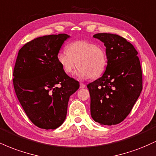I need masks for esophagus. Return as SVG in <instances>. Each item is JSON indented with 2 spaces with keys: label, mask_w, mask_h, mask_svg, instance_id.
Masks as SVG:
<instances>
[{
  "label": "esophagus",
  "mask_w": 156,
  "mask_h": 156,
  "mask_svg": "<svg viewBox=\"0 0 156 156\" xmlns=\"http://www.w3.org/2000/svg\"><path fill=\"white\" fill-rule=\"evenodd\" d=\"M86 87V85L84 83H80V89H83V88H85Z\"/></svg>",
  "instance_id": "esophagus-1"
}]
</instances>
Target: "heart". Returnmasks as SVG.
Returning a JSON list of instances; mask_svg holds the SVG:
<instances>
[{
  "mask_svg": "<svg viewBox=\"0 0 156 156\" xmlns=\"http://www.w3.org/2000/svg\"><path fill=\"white\" fill-rule=\"evenodd\" d=\"M57 61L66 74H72L78 67L76 75L82 79L99 78L107 67L105 51L94 42L79 40L71 42L67 51H62L57 54Z\"/></svg>",
  "mask_w": 156,
  "mask_h": 156,
  "instance_id": "1",
  "label": "heart"
}]
</instances>
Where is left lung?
<instances>
[{"mask_svg":"<svg viewBox=\"0 0 156 156\" xmlns=\"http://www.w3.org/2000/svg\"><path fill=\"white\" fill-rule=\"evenodd\" d=\"M104 43L107 67L100 78L87 85L92 119L101 125L121 122L131 112L142 90V72L133 44L117 34L93 36Z\"/></svg>","mask_w":156,"mask_h":156,"instance_id":"obj_1","label":"left lung"}]
</instances>
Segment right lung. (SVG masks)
I'll list each match as a JSON object with an SVG mask.
<instances>
[{
    "label": "right lung",
    "mask_w": 156,
    "mask_h": 156,
    "mask_svg": "<svg viewBox=\"0 0 156 156\" xmlns=\"http://www.w3.org/2000/svg\"><path fill=\"white\" fill-rule=\"evenodd\" d=\"M66 34L44 36L20 50L13 73L15 93L23 110L36 126L55 129L65 120L69 97L79 83L64 72L57 54Z\"/></svg>",
    "instance_id": "right-lung-1"
}]
</instances>
